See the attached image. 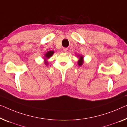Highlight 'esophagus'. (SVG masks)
Wrapping results in <instances>:
<instances>
[{
	"label": "esophagus",
	"mask_w": 127,
	"mask_h": 127,
	"mask_svg": "<svg viewBox=\"0 0 127 127\" xmlns=\"http://www.w3.org/2000/svg\"><path fill=\"white\" fill-rule=\"evenodd\" d=\"M63 51H64V52H67L68 48H63Z\"/></svg>",
	"instance_id": "obj_1"
}]
</instances>
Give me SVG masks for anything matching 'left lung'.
I'll use <instances>...</instances> for the list:
<instances>
[{
  "label": "left lung",
  "mask_w": 127,
  "mask_h": 127,
  "mask_svg": "<svg viewBox=\"0 0 127 127\" xmlns=\"http://www.w3.org/2000/svg\"><path fill=\"white\" fill-rule=\"evenodd\" d=\"M79 60H78V65L79 66H81L83 65V62H84V60H83V56H80V55H79Z\"/></svg>",
  "instance_id": "1"
}]
</instances>
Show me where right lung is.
<instances>
[{"label": "right lung", "instance_id": "1", "mask_svg": "<svg viewBox=\"0 0 127 127\" xmlns=\"http://www.w3.org/2000/svg\"><path fill=\"white\" fill-rule=\"evenodd\" d=\"M54 54V51H50L47 52L46 54H45L44 60H46V59H47L50 58L53 55V54ZM45 65H47V64H48V63H47V62H45Z\"/></svg>", "mask_w": 127, "mask_h": 127}]
</instances>
